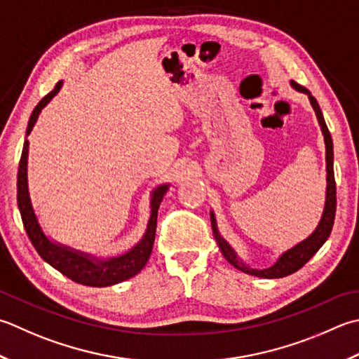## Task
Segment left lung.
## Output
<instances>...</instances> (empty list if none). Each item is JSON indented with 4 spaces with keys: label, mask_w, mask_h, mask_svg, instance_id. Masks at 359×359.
<instances>
[{
    "label": "left lung",
    "mask_w": 359,
    "mask_h": 359,
    "mask_svg": "<svg viewBox=\"0 0 359 359\" xmlns=\"http://www.w3.org/2000/svg\"><path fill=\"white\" fill-rule=\"evenodd\" d=\"M292 87L299 90V91H304V93L308 95L310 97V102L313 105V109L316 111V116L319 119V124H320V129L322 133H324V140H325V154H327V199H325V208H324V213H322V219L319 222L318 229H316L313 233L306 238L305 241L299 243L296 248H292L290 250H286L285 254L277 259V263L271 266L268 269H250L248 266L238 262V257L235 254V250L230 248L229 243L224 240V238L219 235V231H217L216 227V219H215V215L210 213L212 216V227H213V233L215 238L217 241V245H219V249L222 252V255L226 257L227 262L230 264H233L235 268H238L240 271L245 272V273H250V276H255V277H262V278H282L290 276V273L299 271L302 266L310 262V258L318 252L322 244L327 241V238L332 233V229H333V224H334V215H336V182H334V171H333V140L332 135H330V130L325 124V119L324 115H322L320 107L318 101H316V97L308 91L305 87L299 86L297 82H292Z\"/></svg>",
    "instance_id": "obj_1"
}]
</instances>
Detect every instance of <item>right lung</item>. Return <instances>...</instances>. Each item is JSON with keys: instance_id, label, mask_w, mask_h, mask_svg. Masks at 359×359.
Wrapping results in <instances>:
<instances>
[{"instance_id": "add662e5", "label": "right lung", "mask_w": 359, "mask_h": 359, "mask_svg": "<svg viewBox=\"0 0 359 359\" xmlns=\"http://www.w3.org/2000/svg\"><path fill=\"white\" fill-rule=\"evenodd\" d=\"M60 87L62 82H57V86L54 87V90L49 91L43 100L37 104V107L34 109L29 118V123H27L26 135H29L41 109L53 100V96H55ZM27 151H29V142L25 140L17 174V202L26 233L29 236L35 250L39 252V255L43 258L48 264H51L54 269L62 272L63 276L68 277L69 280L86 286H110L137 276V273L144 268V264L151 257L154 240H156L158 207L165 193L168 191V185H161L157 189H154L151 199V219L149 224H147V230L143 240L140 241L135 248L130 249L128 254L110 259H97L87 254H81V252L65 248V245L49 241L46 235L43 233V230H41L37 221V216L34 213L29 198V189H27Z\"/></svg>"}]
</instances>
